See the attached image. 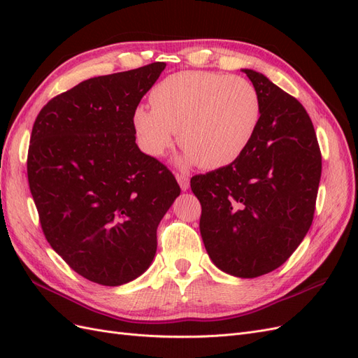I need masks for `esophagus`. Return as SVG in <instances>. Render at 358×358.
Returning a JSON list of instances; mask_svg holds the SVG:
<instances>
[{"label":"esophagus","instance_id":"obj_1","mask_svg":"<svg viewBox=\"0 0 358 358\" xmlns=\"http://www.w3.org/2000/svg\"><path fill=\"white\" fill-rule=\"evenodd\" d=\"M176 179L179 182L182 191H188L189 189V178H188V175H185V173H178Z\"/></svg>","mask_w":358,"mask_h":358}]
</instances>
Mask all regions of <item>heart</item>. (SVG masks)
<instances>
[{"mask_svg": "<svg viewBox=\"0 0 358 358\" xmlns=\"http://www.w3.org/2000/svg\"><path fill=\"white\" fill-rule=\"evenodd\" d=\"M152 107L137 106L131 125L138 146L161 158L178 138L183 164L215 170L239 158L257 133L262 101L255 86L237 76L182 71L161 80L149 95Z\"/></svg>", "mask_w": 358, "mask_h": 358, "instance_id": "b5f03b06", "label": "heart"}]
</instances>
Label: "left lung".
I'll return each instance as SVG.
<instances>
[{
  "mask_svg": "<svg viewBox=\"0 0 358 358\" xmlns=\"http://www.w3.org/2000/svg\"><path fill=\"white\" fill-rule=\"evenodd\" d=\"M262 101V119L233 164L197 175L200 233L212 263L237 278L282 266L310 229L321 152L308 112L264 74L243 69Z\"/></svg>",
  "mask_w": 358,
  "mask_h": 358,
  "instance_id": "obj_1",
  "label": "left lung"
}]
</instances>
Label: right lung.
Returning <instances> with one entry per match:
<instances>
[{"mask_svg":"<svg viewBox=\"0 0 358 358\" xmlns=\"http://www.w3.org/2000/svg\"><path fill=\"white\" fill-rule=\"evenodd\" d=\"M164 62L99 76L52 99L31 133L28 182L48 242L76 273L131 282L157 252V227L180 194L136 143L133 110Z\"/></svg>","mask_w":358,"mask_h":358,"instance_id":"1","label":"right lung"}]
</instances>
